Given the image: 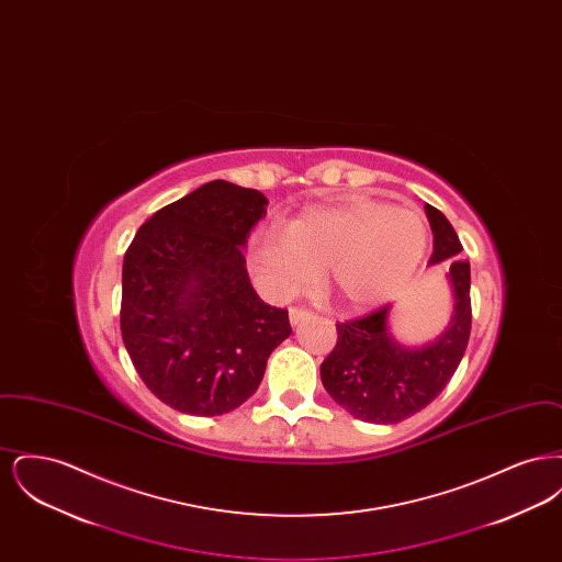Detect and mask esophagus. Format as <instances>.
I'll use <instances>...</instances> for the list:
<instances>
[{"label":"esophagus","mask_w":562,"mask_h":562,"mask_svg":"<svg viewBox=\"0 0 562 562\" xmlns=\"http://www.w3.org/2000/svg\"><path fill=\"white\" fill-rule=\"evenodd\" d=\"M307 316H312V312H310V310H305V307H291V310H289L291 324H299V322L305 321Z\"/></svg>","instance_id":"esophagus-1"}]
</instances>
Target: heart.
Returning a JSON list of instances; mask_svg holds the SVG:
<instances>
[{"mask_svg": "<svg viewBox=\"0 0 562 562\" xmlns=\"http://www.w3.org/2000/svg\"><path fill=\"white\" fill-rule=\"evenodd\" d=\"M428 248V225L413 211L376 200L310 209L284 232L269 229L248 250V268L269 293L312 289L321 269L341 301L373 307L401 293Z\"/></svg>", "mask_w": 562, "mask_h": 562, "instance_id": "1", "label": "heart"}]
</instances>
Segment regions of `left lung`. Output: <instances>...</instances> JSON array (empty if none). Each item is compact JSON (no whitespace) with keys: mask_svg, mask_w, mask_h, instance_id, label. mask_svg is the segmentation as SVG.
<instances>
[{"mask_svg":"<svg viewBox=\"0 0 562 562\" xmlns=\"http://www.w3.org/2000/svg\"><path fill=\"white\" fill-rule=\"evenodd\" d=\"M434 232L429 263L457 259L461 241L438 209L426 204ZM454 291L451 326L426 348L408 349L387 335L390 305L348 322H337V346L321 364L322 385L353 417L371 424H398L419 413L451 381L470 339V261L449 269Z\"/></svg>","mask_w":562,"mask_h":562,"instance_id":"8db88e82","label":"left lung"}]
</instances>
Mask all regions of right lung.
I'll list each match as a JSON object with an SVG mask.
<instances>
[{
  "mask_svg": "<svg viewBox=\"0 0 562 562\" xmlns=\"http://www.w3.org/2000/svg\"><path fill=\"white\" fill-rule=\"evenodd\" d=\"M257 189L211 181L140 225L124 255L120 328L143 383L200 417L248 401L289 312L255 293L241 246L266 214Z\"/></svg>",
  "mask_w": 562,
  "mask_h": 562,
  "instance_id": "add662e5",
  "label": "right lung"
}]
</instances>
